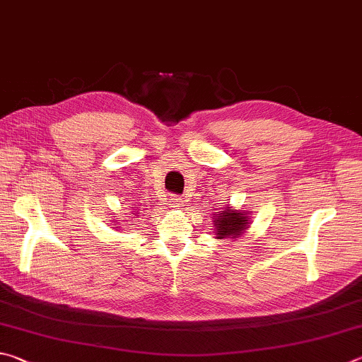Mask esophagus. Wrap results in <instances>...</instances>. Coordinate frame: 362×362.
<instances>
[{"label":"esophagus","mask_w":362,"mask_h":362,"mask_svg":"<svg viewBox=\"0 0 362 362\" xmlns=\"http://www.w3.org/2000/svg\"><path fill=\"white\" fill-rule=\"evenodd\" d=\"M168 205L171 208H180L182 205V199L177 197V195H171V197L168 199Z\"/></svg>","instance_id":"obj_1"}]
</instances>
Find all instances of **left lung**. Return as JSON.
Returning <instances> with one entry per match:
<instances>
[{
	"instance_id": "1",
	"label": "left lung",
	"mask_w": 362,
	"mask_h": 362,
	"mask_svg": "<svg viewBox=\"0 0 362 362\" xmlns=\"http://www.w3.org/2000/svg\"><path fill=\"white\" fill-rule=\"evenodd\" d=\"M214 224V233L219 240H232L243 235L248 229L250 216L243 210H230L227 206L224 211H219L213 216Z\"/></svg>"
}]
</instances>
